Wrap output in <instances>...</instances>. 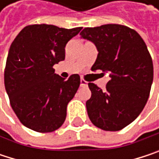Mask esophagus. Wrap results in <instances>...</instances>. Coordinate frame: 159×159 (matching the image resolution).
Segmentation results:
<instances>
[{
	"instance_id": "obj_1",
	"label": "esophagus",
	"mask_w": 159,
	"mask_h": 159,
	"mask_svg": "<svg viewBox=\"0 0 159 159\" xmlns=\"http://www.w3.org/2000/svg\"><path fill=\"white\" fill-rule=\"evenodd\" d=\"M80 85H81V87H85V86H87V82H85L84 80L81 79V81H80Z\"/></svg>"
}]
</instances>
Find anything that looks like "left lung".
Returning <instances> with one entry per match:
<instances>
[{
  "mask_svg": "<svg viewBox=\"0 0 159 159\" xmlns=\"http://www.w3.org/2000/svg\"><path fill=\"white\" fill-rule=\"evenodd\" d=\"M80 35L98 51L91 70L109 73L111 77L105 90L88 84V117L104 131L121 130L139 116L149 97L154 70L147 47L135 30L121 25L85 27Z\"/></svg>",
  "mask_w": 159,
  "mask_h": 159,
  "instance_id": "8db88e82",
  "label": "left lung"
}]
</instances>
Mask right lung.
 I'll use <instances>...</instances> for the list:
<instances>
[{
  "label": "right lung",
  "mask_w": 159,
  "mask_h": 159,
  "mask_svg": "<svg viewBox=\"0 0 159 159\" xmlns=\"http://www.w3.org/2000/svg\"><path fill=\"white\" fill-rule=\"evenodd\" d=\"M82 27L52 25L24 27L13 41L6 60L4 85L13 111L25 127L50 133L65 120L68 103L80 85V76L67 80L53 65L65 59V46Z\"/></svg>",
  "instance_id": "obj_1"
}]
</instances>
